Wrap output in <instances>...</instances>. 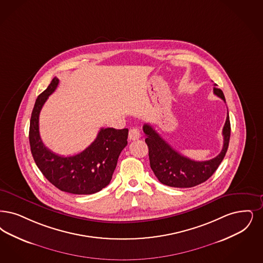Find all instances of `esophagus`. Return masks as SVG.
Segmentation results:
<instances>
[{"label":"esophagus","instance_id":"1","mask_svg":"<svg viewBox=\"0 0 263 263\" xmlns=\"http://www.w3.org/2000/svg\"><path fill=\"white\" fill-rule=\"evenodd\" d=\"M128 137H129V139H130L131 141L138 140V139L141 137L139 129H138V128H132V129H130V130H129V135H128Z\"/></svg>","mask_w":263,"mask_h":263}]
</instances>
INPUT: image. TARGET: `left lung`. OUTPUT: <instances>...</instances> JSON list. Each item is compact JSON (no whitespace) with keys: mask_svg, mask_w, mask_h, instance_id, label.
I'll return each instance as SVG.
<instances>
[{"mask_svg":"<svg viewBox=\"0 0 263 263\" xmlns=\"http://www.w3.org/2000/svg\"><path fill=\"white\" fill-rule=\"evenodd\" d=\"M213 93L225 102L220 89L214 87ZM143 131L147 136L145 141L148 147L151 168L158 181L169 187L191 188L205 182L218 168L229 146L231 125L229 114H227L222 131L224 141L220 154L204 161H196L180 155L149 124H145Z\"/></svg>","mask_w":263,"mask_h":263,"instance_id":"obj_1","label":"left lung"}]
</instances>
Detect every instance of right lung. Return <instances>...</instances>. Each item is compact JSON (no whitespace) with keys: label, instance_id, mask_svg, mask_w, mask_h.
I'll list each match as a JSON object with an SVG mask.
<instances>
[{"label":"right lung","instance_id":"right-lung-1","mask_svg":"<svg viewBox=\"0 0 263 263\" xmlns=\"http://www.w3.org/2000/svg\"><path fill=\"white\" fill-rule=\"evenodd\" d=\"M59 85L54 77L39 95L32 110L29 142L32 156L43 175L58 189L74 195H91L106 187L112 178L118 157L127 146L128 129L102 128L94 142L83 152L62 157L43 144L39 134V115L49 96Z\"/></svg>","mask_w":263,"mask_h":263}]
</instances>
